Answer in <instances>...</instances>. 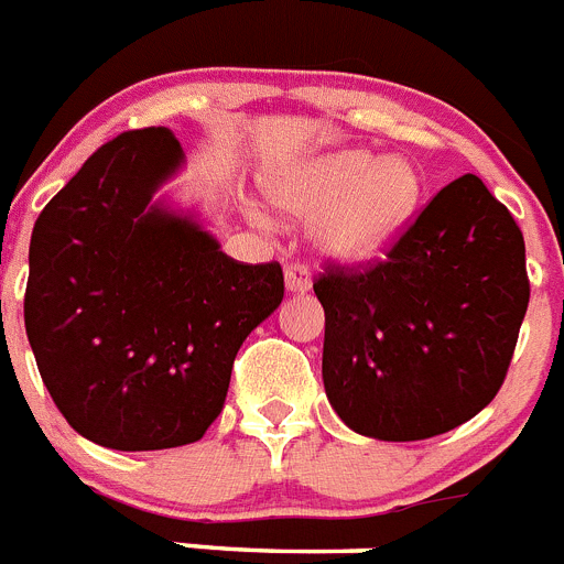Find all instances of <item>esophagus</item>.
I'll list each match as a JSON object with an SVG mask.
<instances>
[{"instance_id": "1", "label": "esophagus", "mask_w": 564, "mask_h": 564, "mask_svg": "<svg viewBox=\"0 0 564 564\" xmlns=\"http://www.w3.org/2000/svg\"><path fill=\"white\" fill-rule=\"evenodd\" d=\"M286 289L292 294H303L312 289V275H308L306 267L301 263H289L286 267Z\"/></svg>"}]
</instances>
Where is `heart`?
Segmentation results:
<instances>
[{
  "mask_svg": "<svg viewBox=\"0 0 564 564\" xmlns=\"http://www.w3.org/2000/svg\"><path fill=\"white\" fill-rule=\"evenodd\" d=\"M270 196L294 219H314V247L339 263H359L388 250L413 219L421 176L402 156L343 149L303 162L270 180ZM261 225L270 216L252 205Z\"/></svg>",
  "mask_w": 564,
  "mask_h": 564,
  "instance_id": "obj_1",
  "label": "heart"
}]
</instances>
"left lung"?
<instances>
[{"label":"left lung","instance_id":"1","mask_svg":"<svg viewBox=\"0 0 564 564\" xmlns=\"http://www.w3.org/2000/svg\"><path fill=\"white\" fill-rule=\"evenodd\" d=\"M323 384L339 419L379 441L449 433L491 402L529 308L525 241L475 174L441 187L388 258L328 267Z\"/></svg>","mask_w":564,"mask_h":564}]
</instances>
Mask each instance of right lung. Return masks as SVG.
Segmentation results:
<instances>
[{"instance_id": "1", "label": "right lung", "mask_w": 564, "mask_h": 564, "mask_svg": "<svg viewBox=\"0 0 564 564\" xmlns=\"http://www.w3.org/2000/svg\"><path fill=\"white\" fill-rule=\"evenodd\" d=\"M169 129L100 145L35 219L24 328L69 427L109 449L194 444L232 359L283 301L281 263H241L154 194L180 171Z\"/></svg>"}]
</instances>
